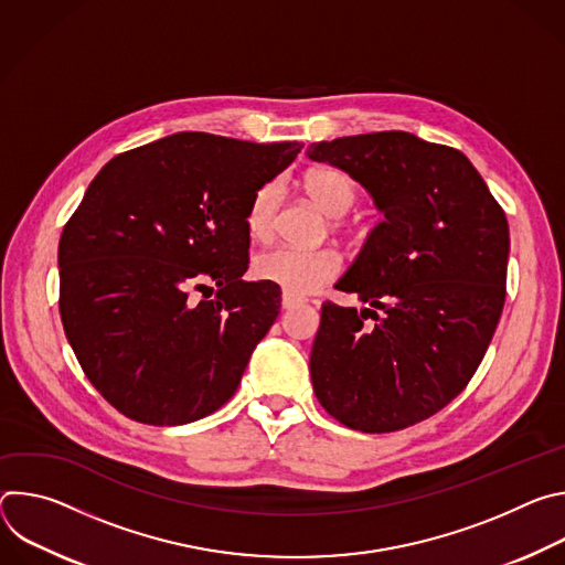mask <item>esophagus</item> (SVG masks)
Here are the masks:
<instances>
[{
	"label": "esophagus",
	"instance_id": "1",
	"mask_svg": "<svg viewBox=\"0 0 565 565\" xmlns=\"http://www.w3.org/2000/svg\"><path fill=\"white\" fill-rule=\"evenodd\" d=\"M301 303H303V299H299V297H295V295H290V292H284V295H281V308H284V310L295 308V306H301Z\"/></svg>",
	"mask_w": 565,
	"mask_h": 565
}]
</instances>
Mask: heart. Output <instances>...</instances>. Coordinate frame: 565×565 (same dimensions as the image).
<instances>
[{"instance_id":"b5f03b06","label":"heart","mask_w":565,"mask_h":565,"mask_svg":"<svg viewBox=\"0 0 565 565\" xmlns=\"http://www.w3.org/2000/svg\"><path fill=\"white\" fill-rule=\"evenodd\" d=\"M306 194L310 201L333 218L344 216L358 196L353 181L338 170H312L303 179ZM284 199L281 181H268L262 185L246 210V230L255 241H268L275 230V218ZM340 270V259L335 253L319 248V250H299L279 246L266 250L255 257L253 273L257 279L279 286L290 295H308L329 284Z\"/></svg>"}]
</instances>
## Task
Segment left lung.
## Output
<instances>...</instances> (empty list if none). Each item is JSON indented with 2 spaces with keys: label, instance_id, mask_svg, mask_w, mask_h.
<instances>
[{
  "label": "left lung",
  "instance_id": "8db88e82",
  "mask_svg": "<svg viewBox=\"0 0 565 565\" xmlns=\"http://www.w3.org/2000/svg\"><path fill=\"white\" fill-rule=\"evenodd\" d=\"M306 153L355 179L384 214L338 281L369 308L321 303L315 395L364 434L412 427L449 405L492 342L505 303V212L462 151L409 131L321 140Z\"/></svg>",
  "mask_w": 565,
  "mask_h": 565
}]
</instances>
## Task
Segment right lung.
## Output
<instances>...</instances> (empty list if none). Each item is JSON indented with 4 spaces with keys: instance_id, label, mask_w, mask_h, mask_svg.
I'll return each instance as SVG.
<instances>
[{
    "instance_id": "right-lung-1",
    "label": "right lung",
    "mask_w": 565,
    "mask_h": 565,
    "mask_svg": "<svg viewBox=\"0 0 565 565\" xmlns=\"http://www.w3.org/2000/svg\"><path fill=\"white\" fill-rule=\"evenodd\" d=\"M301 142L181 131L118 153L62 230L60 315L89 382L122 416L177 427L234 395L281 306L244 281L253 194Z\"/></svg>"
}]
</instances>
